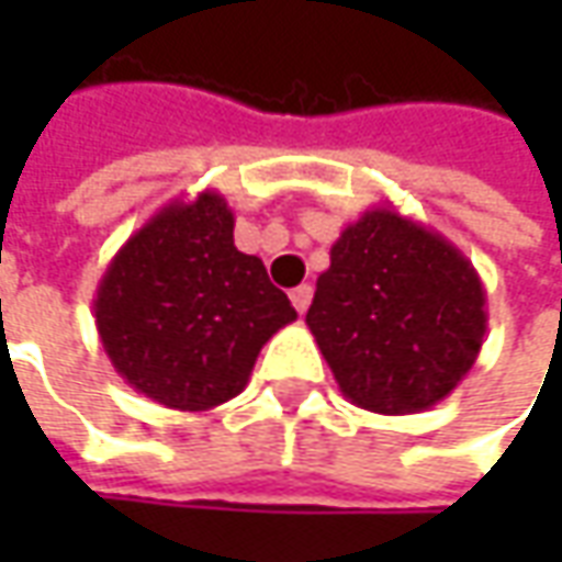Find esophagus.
<instances>
[{
    "mask_svg": "<svg viewBox=\"0 0 562 562\" xmlns=\"http://www.w3.org/2000/svg\"><path fill=\"white\" fill-rule=\"evenodd\" d=\"M310 300H313V288H310V284H300V288H293L291 291L293 310H296L300 315L310 310Z\"/></svg>",
    "mask_w": 562,
    "mask_h": 562,
    "instance_id": "1",
    "label": "esophagus"
}]
</instances>
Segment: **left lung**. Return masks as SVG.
Here are the masks:
<instances>
[{"mask_svg":"<svg viewBox=\"0 0 562 562\" xmlns=\"http://www.w3.org/2000/svg\"><path fill=\"white\" fill-rule=\"evenodd\" d=\"M306 325L344 397L406 416L447 397L475 366L485 288L443 234L372 205L335 240Z\"/></svg>","mask_w":562,"mask_h":562,"instance_id":"1","label":"left lung"}]
</instances>
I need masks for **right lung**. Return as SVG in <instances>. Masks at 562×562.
<instances>
[{"label":"right lung","mask_w":562,"mask_h":562,"mask_svg":"<svg viewBox=\"0 0 562 562\" xmlns=\"http://www.w3.org/2000/svg\"><path fill=\"white\" fill-rule=\"evenodd\" d=\"M105 357L137 394L203 413L247 387L259 350L296 318L259 256L234 247L222 193L162 205L127 237L93 296Z\"/></svg>","instance_id":"right-lung-1"}]
</instances>
